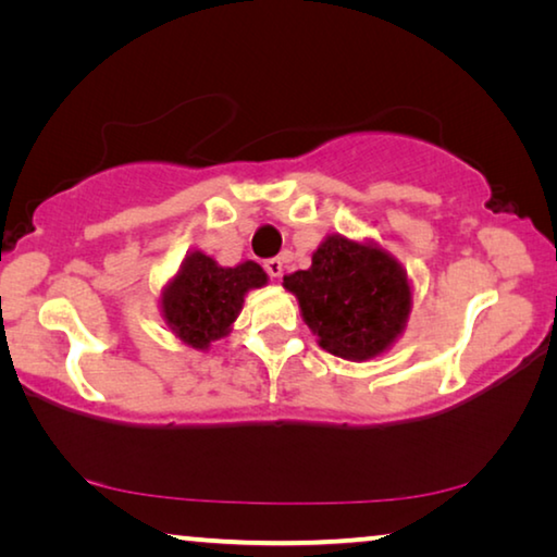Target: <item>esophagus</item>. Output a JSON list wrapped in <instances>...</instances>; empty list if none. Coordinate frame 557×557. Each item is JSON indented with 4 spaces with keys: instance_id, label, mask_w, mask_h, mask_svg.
Listing matches in <instances>:
<instances>
[{
    "instance_id": "1",
    "label": "esophagus",
    "mask_w": 557,
    "mask_h": 557,
    "mask_svg": "<svg viewBox=\"0 0 557 557\" xmlns=\"http://www.w3.org/2000/svg\"><path fill=\"white\" fill-rule=\"evenodd\" d=\"M262 268H265V272L270 277H280L282 275V260L280 258H268L265 262H262Z\"/></svg>"
}]
</instances>
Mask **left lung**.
Wrapping results in <instances>:
<instances>
[{
    "instance_id": "8db88e82",
    "label": "left lung",
    "mask_w": 557,
    "mask_h": 557,
    "mask_svg": "<svg viewBox=\"0 0 557 557\" xmlns=\"http://www.w3.org/2000/svg\"><path fill=\"white\" fill-rule=\"evenodd\" d=\"M307 326L329 354L366 361L400 336L412 307L400 262L373 243L326 235L312 268L285 277Z\"/></svg>"
}]
</instances>
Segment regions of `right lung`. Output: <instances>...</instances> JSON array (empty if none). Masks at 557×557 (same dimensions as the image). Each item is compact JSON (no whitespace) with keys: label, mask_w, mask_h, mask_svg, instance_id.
Here are the masks:
<instances>
[{"label":"right lung","mask_w":557,"mask_h":557,"mask_svg":"<svg viewBox=\"0 0 557 557\" xmlns=\"http://www.w3.org/2000/svg\"><path fill=\"white\" fill-rule=\"evenodd\" d=\"M262 285H268V275L258 262L221 268L213 258L194 250L162 292L164 322L184 344L209 348L231 332L243 297Z\"/></svg>","instance_id":"1"}]
</instances>
